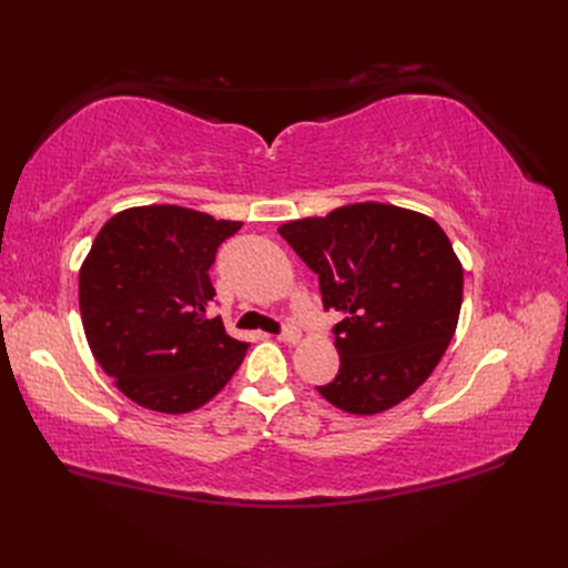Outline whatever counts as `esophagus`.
Instances as JSON below:
<instances>
[{
	"mask_svg": "<svg viewBox=\"0 0 568 568\" xmlns=\"http://www.w3.org/2000/svg\"><path fill=\"white\" fill-rule=\"evenodd\" d=\"M280 341H284V343H298L301 341V332H298V326L296 324H284V329H282V334H280Z\"/></svg>",
	"mask_w": 568,
	"mask_h": 568,
	"instance_id": "esophagus-1",
	"label": "esophagus"
}]
</instances>
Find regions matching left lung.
<instances>
[{"instance_id":"left-lung-1","label":"left lung","mask_w":568,"mask_h":568,"mask_svg":"<svg viewBox=\"0 0 568 568\" xmlns=\"http://www.w3.org/2000/svg\"><path fill=\"white\" fill-rule=\"evenodd\" d=\"M280 234L338 311L341 357L320 395L351 415H376L432 376L457 329L464 272L436 220L388 203H353L286 222Z\"/></svg>"}]
</instances>
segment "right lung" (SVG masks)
<instances>
[{"label": "right lung", "instance_id": "add662e5", "mask_svg": "<svg viewBox=\"0 0 568 568\" xmlns=\"http://www.w3.org/2000/svg\"><path fill=\"white\" fill-rule=\"evenodd\" d=\"M242 222L180 205L113 215L80 267L90 348L130 400L182 415L209 403L242 365L248 343L209 315L211 265Z\"/></svg>", "mask_w": 568, "mask_h": 568}]
</instances>
